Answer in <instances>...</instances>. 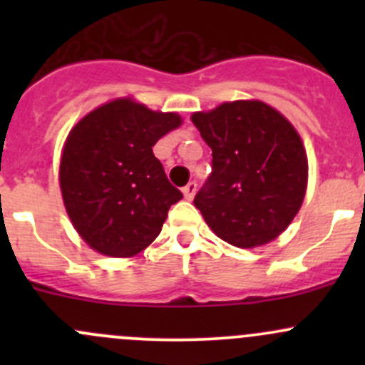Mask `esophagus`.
Here are the masks:
<instances>
[{"instance_id":"34e87169","label":"esophagus","mask_w":365,"mask_h":365,"mask_svg":"<svg viewBox=\"0 0 365 365\" xmlns=\"http://www.w3.org/2000/svg\"><path fill=\"white\" fill-rule=\"evenodd\" d=\"M197 190V183L196 182H189L185 187H183V196H185V200H192L194 194H196Z\"/></svg>"}]
</instances>
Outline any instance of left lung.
Instances as JSON below:
<instances>
[{"label": "left lung", "mask_w": 365, "mask_h": 365, "mask_svg": "<svg viewBox=\"0 0 365 365\" xmlns=\"http://www.w3.org/2000/svg\"><path fill=\"white\" fill-rule=\"evenodd\" d=\"M212 148V175L194 197L213 233L242 249L277 238L300 210L307 155L292 123L259 101L194 113Z\"/></svg>", "instance_id": "8db88e82"}]
</instances>
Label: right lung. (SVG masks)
Returning a JSON list of instances; mask_svg holds the SVG:
<instances>
[{"instance_id":"obj_1","label":"right lung","mask_w":365,"mask_h":365,"mask_svg":"<svg viewBox=\"0 0 365 365\" xmlns=\"http://www.w3.org/2000/svg\"><path fill=\"white\" fill-rule=\"evenodd\" d=\"M180 125L176 113L116 98L70 130L60 162L61 196L91 249L130 257L159 237L169 208L183 194L169 183L152 148Z\"/></svg>"}]
</instances>
